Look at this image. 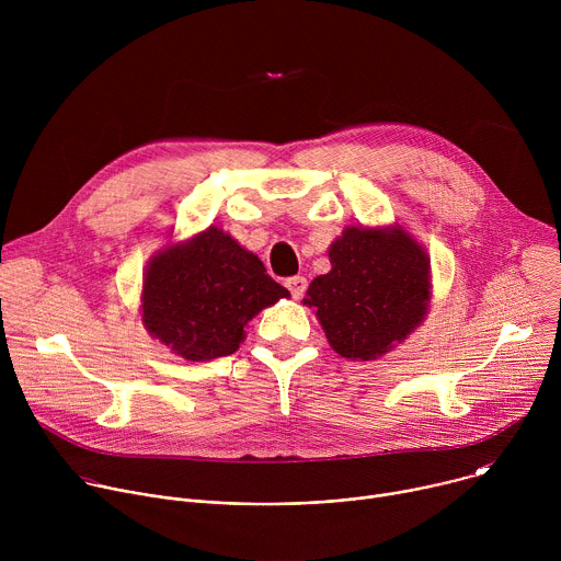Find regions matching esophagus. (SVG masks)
Returning a JSON list of instances; mask_svg holds the SVG:
<instances>
[{
  "label": "esophagus",
  "instance_id": "obj_1",
  "mask_svg": "<svg viewBox=\"0 0 561 561\" xmlns=\"http://www.w3.org/2000/svg\"><path fill=\"white\" fill-rule=\"evenodd\" d=\"M286 288L290 290V295L295 297V299H299L301 295H304V290H306V279L304 277H290V279H286Z\"/></svg>",
  "mask_w": 561,
  "mask_h": 561
}]
</instances>
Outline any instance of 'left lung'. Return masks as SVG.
I'll list each match as a JSON object with an SVG mask.
<instances>
[{
  "mask_svg": "<svg viewBox=\"0 0 561 561\" xmlns=\"http://www.w3.org/2000/svg\"><path fill=\"white\" fill-rule=\"evenodd\" d=\"M331 271L310 282L312 308L333 351L373 362L402 344L431 308V257L402 226H346L329 249Z\"/></svg>",
  "mask_w": 561,
  "mask_h": 561,
  "instance_id": "obj_1",
  "label": "left lung"
}]
</instances>
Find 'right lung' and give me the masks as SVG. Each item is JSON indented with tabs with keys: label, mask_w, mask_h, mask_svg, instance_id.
I'll use <instances>...</instances> for the list:
<instances>
[{
	"label": "right lung",
	"mask_w": 561,
	"mask_h": 561,
	"mask_svg": "<svg viewBox=\"0 0 561 561\" xmlns=\"http://www.w3.org/2000/svg\"><path fill=\"white\" fill-rule=\"evenodd\" d=\"M290 297L262 260L217 226L159 249L146 266L139 312L150 337L186 362L234 353L251 319Z\"/></svg>",
	"instance_id": "obj_1"
}]
</instances>
